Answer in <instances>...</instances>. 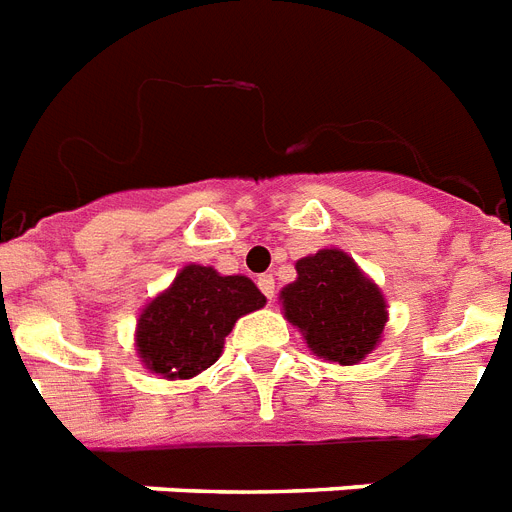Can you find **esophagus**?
I'll list each match as a JSON object with an SVG mask.
<instances>
[{
    "label": "esophagus",
    "mask_w": 512,
    "mask_h": 512,
    "mask_svg": "<svg viewBox=\"0 0 512 512\" xmlns=\"http://www.w3.org/2000/svg\"><path fill=\"white\" fill-rule=\"evenodd\" d=\"M257 287H260V292H263L265 298L273 300V295H276V282H273L271 273H263V276L257 279Z\"/></svg>",
    "instance_id": "34e87169"
}]
</instances>
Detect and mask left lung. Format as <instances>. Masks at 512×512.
<instances>
[{
    "mask_svg": "<svg viewBox=\"0 0 512 512\" xmlns=\"http://www.w3.org/2000/svg\"><path fill=\"white\" fill-rule=\"evenodd\" d=\"M298 279L282 290L284 317L308 349L338 365H357L384 333L386 300L376 284L341 249H319L295 263Z\"/></svg>",
    "mask_w": 512,
    "mask_h": 512,
    "instance_id": "1",
    "label": "left lung"
}]
</instances>
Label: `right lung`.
Segmentation results:
<instances>
[{
  "label": "right lung",
  "instance_id": "right-lung-1",
  "mask_svg": "<svg viewBox=\"0 0 512 512\" xmlns=\"http://www.w3.org/2000/svg\"><path fill=\"white\" fill-rule=\"evenodd\" d=\"M265 306V295L247 276H220L212 265H185L152 298L136 322V351L144 368L177 381L217 362L225 335L244 314Z\"/></svg>",
  "mask_w": 512,
  "mask_h": 512
}]
</instances>
